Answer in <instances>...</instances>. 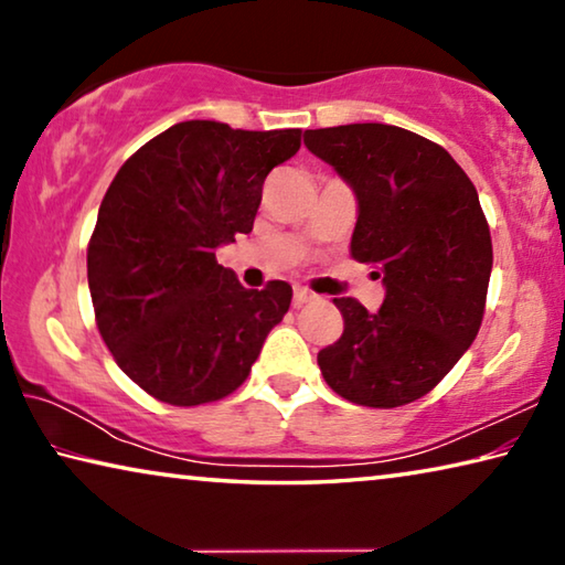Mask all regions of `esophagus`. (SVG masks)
I'll return each mask as SVG.
<instances>
[{
  "mask_svg": "<svg viewBox=\"0 0 565 565\" xmlns=\"http://www.w3.org/2000/svg\"><path fill=\"white\" fill-rule=\"evenodd\" d=\"M311 301H317V294H311V291L301 289V286H296V289H294V306H296V309H299V306L311 303Z\"/></svg>",
  "mask_w": 565,
  "mask_h": 565,
  "instance_id": "obj_1",
  "label": "esophagus"
}]
</instances>
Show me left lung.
Listing matches in <instances>:
<instances>
[{
    "mask_svg": "<svg viewBox=\"0 0 565 565\" xmlns=\"http://www.w3.org/2000/svg\"><path fill=\"white\" fill-rule=\"evenodd\" d=\"M303 145L356 191L351 256L386 286L379 313L333 299L343 333L319 351L321 374L351 404H411L481 329L493 248L476 186L441 145L391 124L309 129Z\"/></svg>",
    "mask_w": 565,
    "mask_h": 565,
    "instance_id": "obj_1",
    "label": "left lung"
}]
</instances>
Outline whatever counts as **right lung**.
<instances>
[{
	"instance_id": "right-lung-1",
	"label": "right lung",
	"mask_w": 565,
	"mask_h": 565,
	"mask_svg": "<svg viewBox=\"0 0 565 565\" xmlns=\"http://www.w3.org/2000/svg\"><path fill=\"white\" fill-rule=\"evenodd\" d=\"M301 129L181 121L124 161L87 246L94 319L117 366L171 406L222 401L244 384L291 286L244 289L216 246L248 234L264 179Z\"/></svg>"
}]
</instances>
